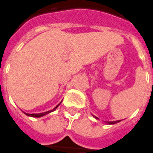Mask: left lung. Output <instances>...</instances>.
Wrapping results in <instances>:
<instances>
[{"label": "left lung", "mask_w": 153, "mask_h": 153, "mask_svg": "<svg viewBox=\"0 0 153 153\" xmlns=\"http://www.w3.org/2000/svg\"><path fill=\"white\" fill-rule=\"evenodd\" d=\"M93 117H94V118L98 119V117H97L94 116V115H93ZM120 121H121L119 120V121H105V123H106V124H108V125H114V124L118 123V122H120Z\"/></svg>", "instance_id": "1"}]
</instances>
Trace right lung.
<instances>
[{
  "instance_id": "obj_1",
  "label": "right lung",
  "mask_w": 153,
  "mask_h": 153,
  "mask_svg": "<svg viewBox=\"0 0 153 153\" xmlns=\"http://www.w3.org/2000/svg\"><path fill=\"white\" fill-rule=\"evenodd\" d=\"M61 102H60L59 105H56V106H55L53 109H51V110H49V111L44 112V113H41V114H27V113H25V114H26L27 116L32 117H41L44 116V115H46V114H50V113H51V112L55 111V109H57V107L59 106L60 104H61Z\"/></svg>"
}]
</instances>
